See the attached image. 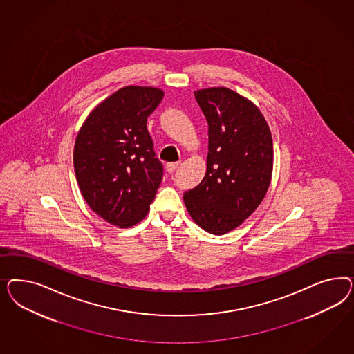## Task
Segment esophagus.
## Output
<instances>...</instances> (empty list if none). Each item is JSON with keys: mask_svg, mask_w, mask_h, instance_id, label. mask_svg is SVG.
<instances>
[{"mask_svg": "<svg viewBox=\"0 0 354 354\" xmlns=\"http://www.w3.org/2000/svg\"><path fill=\"white\" fill-rule=\"evenodd\" d=\"M178 166H179V162H169V163H166L165 169H166V171L169 172V174H172V172L178 169Z\"/></svg>", "mask_w": 354, "mask_h": 354, "instance_id": "1", "label": "esophagus"}]
</instances>
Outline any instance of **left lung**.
<instances>
[{
    "instance_id": "8db88e82",
    "label": "left lung",
    "mask_w": 354,
    "mask_h": 354,
    "mask_svg": "<svg viewBox=\"0 0 354 354\" xmlns=\"http://www.w3.org/2000/svg\"><path fill=\"white\" fill-rule=\"evenodd\" d=\"M209 126L203 182L184 193L193 221L213 235L241 225L262 203L272 174V138L252 101L218 86L194 92Z\"/></svg>"
}]
</instances>
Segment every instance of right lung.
Here are the masks:
<instances>
[{"instance_id": "add662e5", "label": "right lung", "mask_w": 354, "mask_h": 354, "mask_svg": "<svg viewBox=\"0 0 354 354\" xmlns=\"http://www.w3.org/2000/svg\"><path fill=\"white\" fill-rule=\"evenodd\" d=\"M162 98L158 88H120L92 110L76 136L74 169L80 192L110 225L139 223L160 188L163 166L147 119Z\"/></svg>"}]
</instances>
